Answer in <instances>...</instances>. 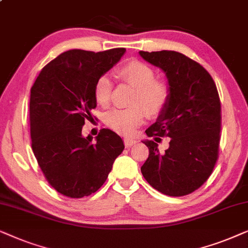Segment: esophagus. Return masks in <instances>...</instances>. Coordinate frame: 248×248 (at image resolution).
<instances>
[{
	"mask_svg": "<svg viewBox=\"0 0 248 248\" xmlns=\"http://www.w3.org/2000/svg\"><path fill=\"white\" fill-rule=\"evenodd\" d=\"M137 141L133 140V138H124V146L126 147H131L133 145L136 144Z\"/></svg>",
	"mask_w": 248,
	"mask_h": 248,
	"instance_id": "1",
	"label": "esophagus"
}]
</instances>
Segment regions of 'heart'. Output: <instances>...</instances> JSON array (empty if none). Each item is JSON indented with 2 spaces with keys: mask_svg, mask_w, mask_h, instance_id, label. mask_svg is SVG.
<instances>
[{
  "mask_svg": "<svg viewBox=\"0 0 248 248\" xmlns=\"http://www.w3.org/2000/svg\"><path fill=\"white\" fill-rule=\"evenodd\" d=\"M119 80L133 86L135 92L129 104L124 108H112L105 112V124L115 133L130 135L143 124L145 113L155 118L166 110L170 100V87L166 81L155 79V72L150 65L138 60H131L115 70ZM113 81L107 75L97 78L94 85L95 100L102 107L111 102Z\"/></svg>",
  "mask_w": 248,
  "mask_h": 248,
  "instance_id": "heart-1",
  "label": "heart"
}]
</instances>
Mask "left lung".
I'll use <instances>...</instances> for the list:
<instances>
[{"instance_id": "obj_1", "label": "left lung", "mask_w": 248, "mask_h": 248, "mask_svg": "<svg viewBox=\"0 0 248 248\" xmlns=\"http://www.w3.org/2000/svg\"><path fill=\"white\" fill-rule=\"evenodd\" d=\"M145 61L162 69L170 87V100L146 135L161 140L170 137L169 148L145 140L150 154L140 171L148 184L169 196H185L199 189L217 161L221 104L211 75L196 61L174 51L144 52Z\"/></svg>"}]
</instances>
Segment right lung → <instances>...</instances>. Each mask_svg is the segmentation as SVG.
Listing matches in <instances>:
<instances>
[{
    "instance_id": "add662e5",
    "label": "right lung",
    "mask_w": 248,
    "mask_h": 248,
    "mask_svg": "<svg viewBox=\"0 0 248 248\" xmlns=\"http://www.w3.org/2000/svg\"><path fill=\"white\" fill-rule=\"evenodd\" d=\"M126 48L70 49L42 69L31 90V148L46 180L62 195L81 199L100 189L124 151L121 137L101 129L82 137L96 108L94 85L118 63Z\"/></svg>"
}]
</instances>
